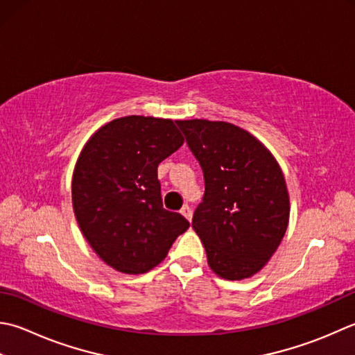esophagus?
<instances>
[{
    "label": "esophagus",
    "mask_w": 355,
    "mask_h": 355,
    "mask_svg": "<svg viewBox=\"0 0 355 355\" xmlns=\"http://www.w3.org/2000/svg\"><path fill=\"white\" fill-rule=\"evenodd\" d=\"M180 212H182V214L184 215V217H186L187 220H189V221L192 220V209H191V207L187 206V205H186V206H183V207H182V211H180Z\"/></svg>",
    "instance_id": "1"
}]
</instances>
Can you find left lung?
Listing matches in <instances>:
<instances>
[{
	"label": "left lung",
	"mask_w": 355,
	"mask_h": 355,
	"mask_svg": "<svg viewBox=\"0 0 355 355\" xmlns=\"http://www.w3.org/2000/svg\"><path fill=\"white\" fill-rule=\"evenodd\" d=\"M203 169L205 196L192 227L209 268L243 280L266 265L286 232L289 193L274 155L248 130L226 121L180 120Z\"/></svg>",
	"instance_id": "8db88e82"
}]
</instances>
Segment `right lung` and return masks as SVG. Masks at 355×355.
<instances>
[{
    "label": "right lung",
    "mask_w": 355,
    "mask_h": 355,
    "mask_svg": "<svg viewBox=\"0 0 355 355\" xmlns=\"http://www.w3.org/2000/svg\"><path fill=\"white\" fill-rule=\"evenodd\" d=\"M175 123L116 118L89 138L75 164V218L95 254L118 272H148L189 227L183 215L163 207L157 175L184 141Z\"/></svg>",
    "instance_id": "add662e5"
}]
</instances>
